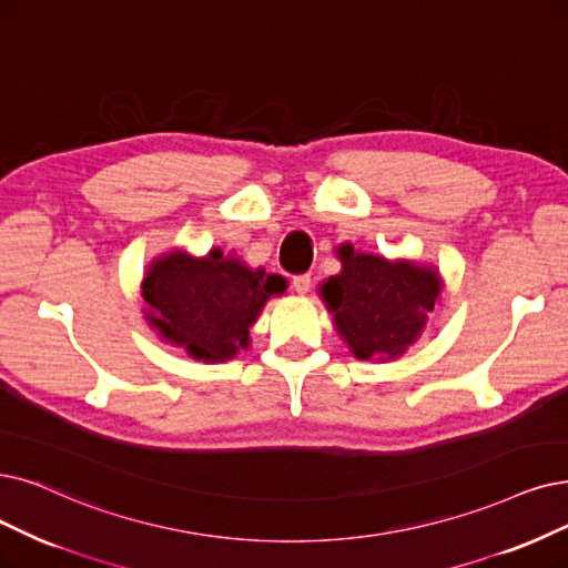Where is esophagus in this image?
<instances>
[{
    "label": "esophagus",
    "mask_w": 568,
    "mask_h": 568,
    "mask_svg": "<svg viewBox=\"0 0 568 568\" xmlns=\"http://www.w3.org/2000/svg\"><path fill=\"white\" fill-rule=\"evenodd\" d=\"M310 286H312V277H310V275H298V277H293V288H296L298 293H307V291H310Z\"/></svg>",
    "instance_id": "esophagus-1"
}]
</instances>
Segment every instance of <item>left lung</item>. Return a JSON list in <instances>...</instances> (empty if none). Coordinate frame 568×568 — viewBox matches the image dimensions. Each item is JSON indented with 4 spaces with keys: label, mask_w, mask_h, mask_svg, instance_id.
<instances>
[{
    "label": "left lung",
    "mask_w": 568,
    "mask_h": 568,
    "mask_svg": "<svg viewBox=\"0 0 568 568\" xmlns=\"http://www.w3.org/2000/svg\"><path fill=\"white\" fill-rule=\"evenodd\" d=\"M337 275L320 286L333 326L361 361H392L415 345L434 312L443 280L436 267L389 261L339 244Z\"/></svg>",
    "instance_id": "8db88e82"
}]
</instances>
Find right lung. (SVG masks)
I'll use <instances>...</instances> for the list:
<instances>
[{
  "label": "right lung",
  "instance_id": "add662e5",
  "mask_svg": "<svg viewBox=\"0 0 568 568\" xmlns=\"http://www.w3.org/2000/svg\"><path fill=\"white\" fill-rule=\"evenodd\" d=\"M284 291V277L252 270L235 256H223L221 248L202 258L170 252L146 270L144 320L191 358L223 363L248 347V328L270 296Z\"/></svg>",
  "mask_w": 568,
  "mask_h": 568
}]
</instances>
